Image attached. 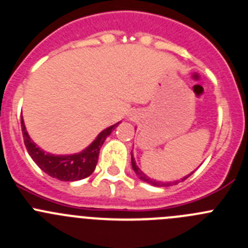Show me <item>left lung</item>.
I'll use <instances>...</instances> for the list:
<instances>
[{
	"label": "left lung",
	"instance_id": "obj_1",
	"mask_svg": "<svg viewBox=\"0 0 248 248\" xmlns=\"http://www.w3.org/2000/svg\"><path fill=\"white\" fill-rule=\"evenodd\" d=\"M131 166H133V169H134V171H135V173H136V175H138L139 178L141 179V180L145 181V183H147V184H151V185H153V186H159V187H164V186H170V185H173V184H174V185H175V184L179 183V181H173V183H162V181H155V179L148 178V176L146 175V174L143 173V171H141V169L139 168L138 166H136L135 159H134L133 152H131ZM192 173H193V171H192ZM192 173H191V174H192ZM191 174H188V175L184 176V178L181 179V181L186 180V179H187L188 176L191 175Z\"/></svg>",
	"mask_w": 248,
	"mask_h": 248
}]
</instances>
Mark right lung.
Instances as JSON below:
<instances>
[{"label": "right lung", "instance_id": "obj_1", "mask_svg": "<svg viewBox=\"0 0 248 248\" xmlns=\"http://www.w3.org/2000/svg\"><path fill=\"white\" fill-rule=\"evenodd\" d=\"M20 124H22L25 147H27L30 157L32 158V161L39 166V168L48 174L49 176L58 179V180L75 181L87 178L93 173L98 161L100 148L102 147L107 136L110 135V133L117 128L119 123L101 131L96 140L89 147L85 148L82 152L68 155H55L44 152L41 148L35 145L34 141H31L30 136L28 135L23 118L20 120Z\"/></svg>", "mask_w": 248, "mask_h": 248}]
</instances>
